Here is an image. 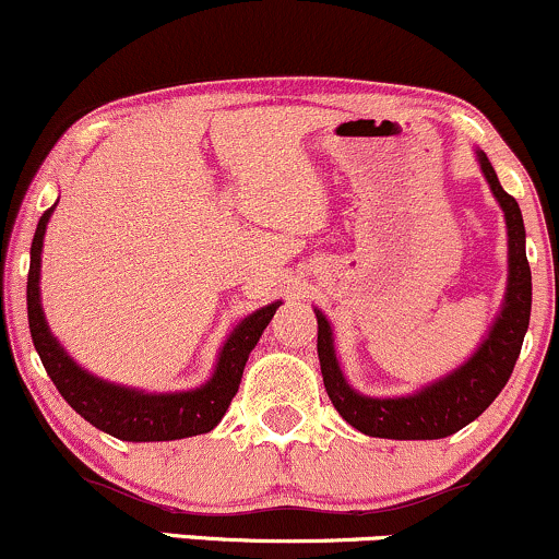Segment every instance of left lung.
Instances as JSON below:
<instances>
[{
  "label": "left lung",
  "instance_id": "8db88e82",
  "mask_svg": "<svg viewBox=\"0 0 559 559\" xmlns=\"http://www.w3.org/2000/svg\"><path fill=\"white\" fill-rule=\"evenodd\" d=\"M484 175H487L491 193L500 201L504 219H508V246H510V277L504 306L491 326L489 337L478 347L476 356L450 373L442 382L426 386L418 395L379 400L364 397L347 386L343 371L332 347V330L317 311L319 321V364L324 377L326 395L340 416L353 429L369 437L382 439H442L461 431L474 418L495 403L502 386L508 384L515 360L521 356L523 337H526L531 319V266L526 259V229H523L521 206L497 180L495 167L484 151H478Z\"/></svg>",
  "mask_w": 559,
  "mask_h": 559
}]
</instances>
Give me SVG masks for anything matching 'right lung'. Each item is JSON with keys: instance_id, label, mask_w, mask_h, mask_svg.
Instances as JSON below:
<instances>
[{"instance_id": "right-lung-1", "label": "right lung", "mask_w": 559, "mask_h": 559, "mask_svg": "<svg viewBox=\"0 0 559 559\" xmlns=\"http://www.w3.org/2000/svg\"><path fill=\"white\" fill-rule=\"evenodd\" d=\"M55 206L46 209L38 219L36 235L31 242V269H28V326L33 345L41 358L46 373L55 382L59 395L68 400L75 413H81L88 424L107 435L124 439V442H169V439H186L206 435L222 421L235 392L240 386L242 369H246L248 353L259 343L261 332L272 321L280 304H272L255 311L246 321L235 326L229 340L222 347L219 364L212 382L201 390L177 392V395H146V392L124 390L91 377L88 371L78 369L75 360L64 356L62 347L51 337L46 326L41 300H38V272H41V246L49 214Z\"/></svg>"}]
</instances>
